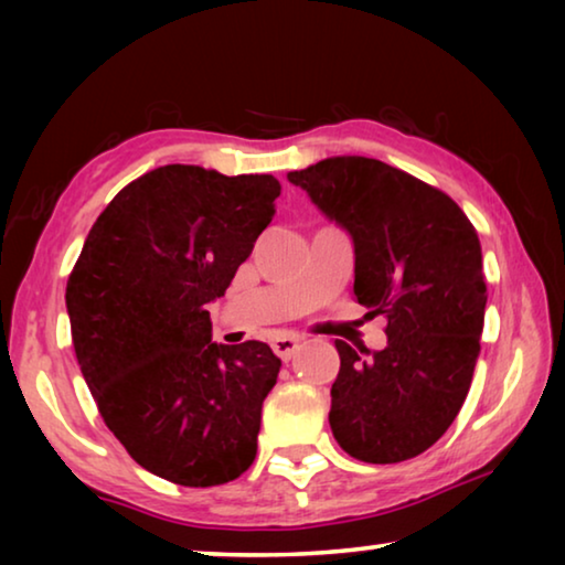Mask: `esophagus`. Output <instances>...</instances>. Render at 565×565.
Here are the masks:
<instances>
[{
    "mask_svg": "<svg viewBox=\"0 0 565 565\" xmlns=\"http://www.w3.org/2000/svg\"><path fill=\"white\" fill-rule=\"evenodd\" d=\"M271 349H274L276 356L284 359V361H289V359H294V353L301 349V339H296V337H279V339L271 341Z\"/></svg>",
    "mask_w": 565,
    "mask_h": 565,
    "instance_id": "obj_1",
    "label": "esophagus"
}]
</instances>
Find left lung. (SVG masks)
I'll return each mask as SVG.
<instances>
[{
    "instance_id": "obj_1",
    "label": "left lung",
    "mask_w": 565,
    "mask_h": 565,
    "mask_svg": "<svg viewBox=\"0 0 565 565\" xmlns=\"http://www.w3.org/2000/svg\"><path fill=\"white\" fill-rule=\"evenodd\" d=\"M286 179L351 236L353 296L388 319L384 351L337 341L333 438L366 463L424 454L461 411L481 353L486 281L473 224L444 191L379 159L329 157Z\"/></svg>"
}]
</instances>
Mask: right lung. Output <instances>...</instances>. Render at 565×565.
<instances>
[{
    "label": "right lung",
    "instance_id": "add662e5",
    "mask_svg": "<svg viewBox=\"0 0 565 565\" xmlns=\"http://www.w3.org/2000/svg\"><path fill=\"white\" fill-rule=\"evenodd\" d=\"M271 174L167 164L124 186L66 281L72 341L99 414L141 468L206 489L256 458L281 359L212 341L206 306L276 214Z\"/></svg>",
    "mask_w": 565,
    "mask_h": 565
}]
</instances>
